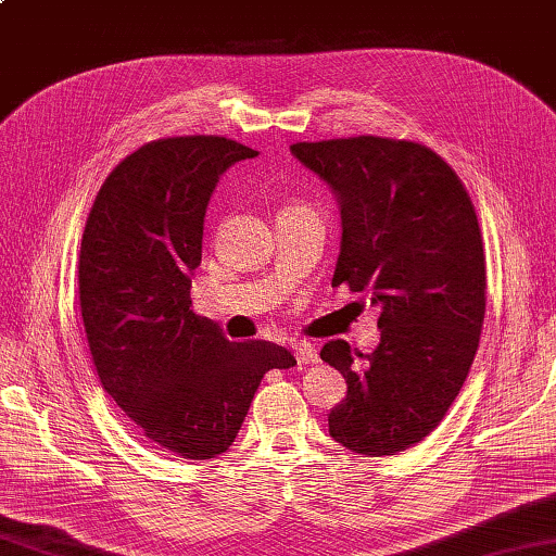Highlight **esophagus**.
I'll return each mask as SVG.
<instances>
[{
  "instance_id": "34e87169",
  "label": "esophagus",
  "mask_w": 556,
  "mask_h": 556,
  "mask_svg": "<svg viewBox=\"0 0 556 556\" xmlns=\"http://www.w3.org/2000/svg\"><path fill=\"white\" fill-rule=\"evenodd\" d=\"M293 356L299 364H315L318 362V346L311 342H296L293 344Z\"/></svg>"
}]
</instances>
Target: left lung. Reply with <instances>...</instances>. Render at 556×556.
<instances>
[{
    "instance_id": "8db88e82",
    "label": "left lung",
    "mask_w": 556,
    "mask_h": 556,
    "mask_svg": "<svg viewBox=\"0 0 556 556\" xmlns=\"http://www.w3.org/2000/svg\"><path fill=\"white\" fill-rule=\"evenodd\" d=\"M342 212L332 287L371 293L380 344L332 340L320 358L346 380L330 437L354 453L397 455L439 427L480 346L486 263L463 180L419 141L358 135L296 141Z\"/></svg>"
}]
</instances>
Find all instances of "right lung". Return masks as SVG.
Returning <instances> with one entry per match:
<instances>
[{
	"mask_svg": "<svg viewBox=\"0 0 556 556\" xmlns=\"http://www.w3.org/2000/svg\"><path fill=\"white\" fill-rule=\"evenodd\" d=\"M253 156L216 135L147 141L111 170L84 228L79 306L96 374L141 437L185 460L226 453L260 380L296 366L285 346L226 340L190 308L206 202Z\"/></svg>",
	"mask_w": 556,
	"mask_h": 556,
	"instance_id": "1",
	"label": "right lung"
}]
</instances>
